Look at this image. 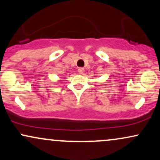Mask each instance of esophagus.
<instances>
[{
	"label": "esophagus",
	"instance_id": "obj_1",
	"mask_svg": "<svg viewBox=\"0 0 160 160\" xmlns=\"http://www.w3.org/2000/svg\"><path fill=\"white\" fill-rule=\"evenodd\" d=\"M78 71L79 74H83V72H84V71H85V70H84V68H79Z\"/></svg>",
	"mask_w": 160,
	"mask_h": 160
}]
</instances>
